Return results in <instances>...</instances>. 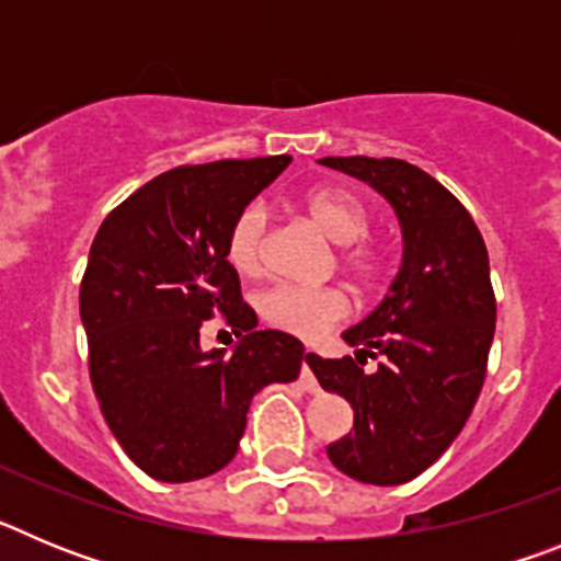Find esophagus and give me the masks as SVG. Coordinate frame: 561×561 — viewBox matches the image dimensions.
<instances>
[{
    "mask_svg": "<svg viewBox=\"0 0 561 561\" xmlns=\"http://www.w3.org/2000/svg\"><path fill=\"white\" fill-rule=\"evenodd\" d=\"M311 362H314V351L306 348V351H304V362H300V376H304L306 390H311V393H317V390H320V385H317L314 374H311Z\"/></svg>",
    "mask_w": 561,
    "mask_h": 561,
    "instance_id": "obj_1",
    "label": "esophagus"
}]
</instances>
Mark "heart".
Returning <instances> with one entry per match:
<instances>
[{
  "mask_svg": "<svg viewBox=\"0 0 561 561\" xmlns=\"http://www.w3.org/2000/svg\"><path fill=\"white\" fill-rule=\"evenodd\" d=\"M304 207L331 241L342 244L340 266L351 275L359 291H370L379 286L385 275V252L370 244L368 205L351 191L342 187H314L304 193ZM264 232L266 207L261 202H250L241 207L225 238V255L230 266L241 275H255L264 264ZM348 297L336 286H291L277 284L257 297V311L266 323L286 334L317 340L348 317Z\"/></svg>",
  "mask_w": 561,
  "mask_h": 561,
  "instance_id": "obj_1",
  "label": "heart"
}]
</instances>
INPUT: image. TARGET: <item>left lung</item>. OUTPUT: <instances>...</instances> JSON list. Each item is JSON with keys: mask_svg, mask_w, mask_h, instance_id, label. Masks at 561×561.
I'll return each mask as SVG.
<instances>
[{"mask_svg": "<svg viewBox=\"0 0 561 561\" xmlns=\"http://www.w3.org/2000/svg\"><path fill=\"white\" fill-rule=\"evenodd\" d=\"M320 162L374 185L404 236L390 295L342 334L356 359L311 362L323 390L354 408V430L329 458L359 483H408L447 453L483 390L497 320L489 252L469 210L427 171L393 157ZM368 358L380 359L370 375Z\"/></svg>", "mask_w": 561, "mask_h": 561, "instance_id": "left-lung-1", "label": "left lung"}]
</instances>
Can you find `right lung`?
<instances>
[{
    "mask_svg": "<svg viewBox=\"0 0 561 561\" xmlns=\"http://www.w3.org/2000/svg\"><path fill=\"white\" fill-rule=\"evenodd\" d=\"M289 153L180 165L153 176L103 219L81 280L89 379L108 430L142 472L187 483L236 458L250 401L295 381L304 342L257 331L225 238ZM242 342L205 355L210 316Z\"/></svg>",
    "mask_w": 561,
    "mask_h": 561,
    "instance_id": "obj_1",
    "label": "right lung"
}]
</instances>
